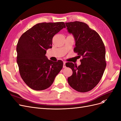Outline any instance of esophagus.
I'll list each match as a JSON object with an SVG mask.
<instances>
[{
    "mask_svg": "<svg viewBox=\"0 0 121 121\" xmlns=\"http://www.w3.org/2000/svg\"><path fill=\"white\" fill-rule=\"evenodd\" d=\"M66 68V65H65V62H64L63 68Z\"/></svg>",
    "mask_w": 121,
    "mask_h": 121,
    "instance_id": "esophagus-1",
    "label": "esophagus"
}]
</instances>
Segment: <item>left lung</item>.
Here are the masks:
<instances>
[{"label": "left lung", "mask_w": 121, "mask_h": 121, "mask_svg": "<svg viewBox=\"0 0 121 121\" xmlns=\"http://www.w3.org/2000/svg\"><path fill=\"white\" fill-rule=\"evenodd\" d=\"M65 24L75 40L74 52L79 58L82 56L78 67L73 63L65 64L73 71L68 82L75 90L86 92L97 85L104 74L107 65L104 43L97 33L86 23L75 21Z\"/></svg>", "instance_id": "8db88e82"}]
</instances>
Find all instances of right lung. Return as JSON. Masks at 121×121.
<instances>
[{
	"mask_svg": "<svg viewBox=\"0 0 121 121\" xmlns=\"http://www.w3.org/2000/svg\"><path fill=\"white\" fill-rule=\"evenodd\" d=\"M64 28V22L38 23L22 35L18 41L17 62L20 74L31 89L48 88L63 68V61L49 60L45 54L52 47L53 36Z\"/></svg>",
	"mask_w": 121,
	"mask_h": 121,
	"instance_id": "obj_1",
	"label": "right lung"
}]
</instances>
